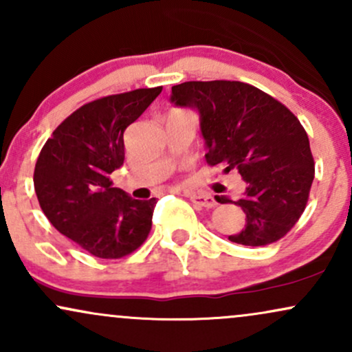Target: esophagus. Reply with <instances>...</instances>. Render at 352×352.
<instances>
[{
  "instance_id": "1",
  "label": "esophagus",
  "mask_w": 352,
  "mask_h": 352,
  "mask_svg": "<svg viewBox=\"0 0 352 352\" xmlns=\"http://www.w3.org/2000/svg\"><path fill=\"white\" fill-rule=\"evenodd\" d=\"M185 195H187L188 199L197 205V207L212 208V207H215V205H217V201L213 200V197L208 195V193H190V192H185Z\"/></svg>"
}]
</instances>
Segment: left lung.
Returning <instances> with one entry per match:
<instances>
[{"instance_id":"obj_1","label":"left lung","mask_w":352,"mask_h":352,"mask_svg":"<svg viewBox=\"0 0 352 352\" xmlns=\"http://www.w3.org/2000/svg\"><path fill=\"white\" fill-rule=\"evenodd\" d=\"M170 102L200 117L205 159L245 180L240 200L218 197L246 213V225L228 240L263 246L278 241L305 212L314 160L296 116L260 89L238 80H190L172 87Z\"/></svg>"}]
</instances>
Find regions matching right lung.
Returning <instances> with one entry per match:
<instances>
[{
    "instance_id": "right-lung-1",
    "label": "right lung",
    "mask_w": 352,
    "mask_h": 352,
    "mask_svg": "<svg viewBox=\"0 0 352 352\" xmlns=\"http://www.w3.org/2000/svg\"><path fill=\"white\" fill-rule=\"evenodd\" d=\"M162 92L135 89L84 104L52 132L34 167V190L51 225L98 258H122L152 228L157 200L112 185L124 164V132Z\"/></svg>"
}]
</instances>
